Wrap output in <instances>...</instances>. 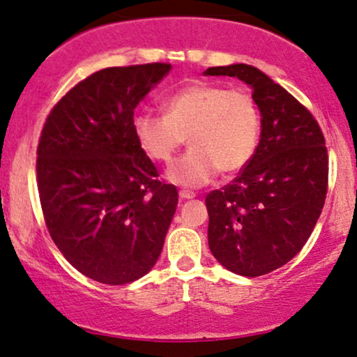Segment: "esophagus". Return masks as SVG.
<instances>
[{
	"label": "esophagus",
	"instance_id": "esophagus-1",
	"mask_svg": "<svg viewBox=\"0 0 357 357\" xmlns=\"http://www.w3.org/2000/svg\"><path fill=\"white\" fill-rule=\"evenodd\" d=\"M195 192L192 191H188V190H179V198L181 199H192L195 198Z\"/></svg>",
	"mask_w": 357,
	"mask_h": 357
}]
</instances>
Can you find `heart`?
I'll return each instance as SVG.
<instances>
[{
    "mask_svg": "<svg viewBox=\"0 0 357 357\" xmlns=\"http://www.w3.org/2000/svg\"><path fill=\"white\" fill-rule=\"evenodd\" d=\"M162 109L165 116L137 114L134 134L158 162H169L188 137L191 149L167 171L176 184L199 188L220 171L240 173L257 153L261 121L248 90L199 82L167 97Z\"/></svg>",
    "mask_w": 357,
    "mask_h": 357,
    "instance_id": "heart-1",
    "label": "heart"
}]
</instances>
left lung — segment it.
I'll list each match as a JSON object with an SVG mask.
<instances>
[{"label":"left lung","mask_w":357,"mask_h":357,"mask_svg":"<svg viewBox=\"0 0 357 357\" xmlns=\"http://www.w3.org/2000/svg\"><path fill=\"white\" fill-rule=\"evenodd\" d=\"M252 87L261 132L250 165L206 195L208 245L233 273L260 277L301 252L324 208L329 178L326 139L309 109L252 65L211 67Z\"/></svg>","instance_id":"8db88e82"}]
</instances>
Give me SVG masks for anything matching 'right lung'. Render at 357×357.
Returning <instances> with one entry per match:
<instances>
[{"label": "right lung", "instance_id": "obj_1", "mask_svg": "<svg viewBox=\"0 0 357 357\" xmlns=\"http://www.w3.org/2000/svg\"><path fill=\"white\" fill-rule=\"evenodd\" d=\"M169 63L109 67L72 87L45 121L36 149L43 218L61 255L92 280L124 285L161 255L174 184L134 134V109Z\"/></svg>", "mask_w": 357, "mask_h": 357}]
</instances>
